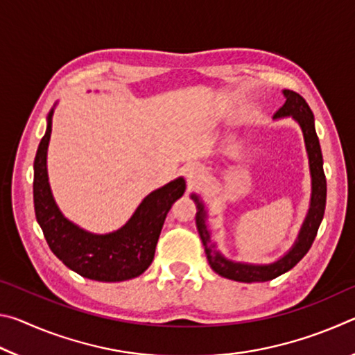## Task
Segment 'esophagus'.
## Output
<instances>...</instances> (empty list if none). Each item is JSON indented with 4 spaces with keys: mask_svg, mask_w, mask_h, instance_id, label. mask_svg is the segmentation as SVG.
Masks as SVG:
<instances>
[{
    "mask_svg": "<svg viewBox=\"0 0 355 355\" xmlns=\"http://www.w3.org/2000/svg\"><path fill=\"white\" fill-rule=\"evenodd\" d=\"M184 177L191 186H197L205 182V171L199 164H191L184 169Z\"/></svg>",
    "mask_w": 355,
    "mask_h": 355,
    "instance_id": "34e87169",
    "label": "esophagus"
}]
</instances>
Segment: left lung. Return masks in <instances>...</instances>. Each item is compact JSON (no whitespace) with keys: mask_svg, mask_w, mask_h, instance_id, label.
I'll return each instance as SVG.
<instances>
[{"mask_svg":"<svg viewBox=\"0 0 355 355\" xmlns=\"http://www.w3.org/2000/svg\"><path fill=\"white\" fill-rule=\"evenodd\" d=\"M285 97V105L274 114V119H285L291 117L294 122L299 125L302 131L305 150L309 156V167L311 177V196H310V207L307 216L300 225L297 238L286 254L282 255L279 260L266 264H255V263H244V261H233L228 260L227 257L222 255L218 249V244L213 241L211 230L208 225V209L205 203L200 199V196L191 194V199L194 200L197 213H196V224L197 230L203 245H205V254L208 258L209 266H211L216 274L220 277L243 282V284H252V282H268L272 280L279 275L290 271L291 268L302 260L304 255L307 254L311 244L315 241L318 228L321 225L324 209H326V175L322 171V153L320 147V139L316 136L315 130V117L311 112L310 106L307 105L299 94L293 91H282Z\"/></svg>","mask_w":355,"mask_h":355,"instance_id":"8db88e82","label":"left lung"}]
</instances>
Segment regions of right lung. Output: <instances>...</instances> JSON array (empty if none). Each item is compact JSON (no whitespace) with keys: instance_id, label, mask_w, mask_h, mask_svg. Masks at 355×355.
Instances as JSON below:
<instances>
[{"instance_id":"add662e5","label":"right lung","mask_w":355,"mask_h":355,"mask_svg":"<svg viewBox=\"0 0 355 355\" xmlns=\"http://www.w3.org/2000/svg\"><path fill=\"white\" fill-rule=\"evenodd\" d=\"M34 159V209L53 254L83 277L97 282H123L141 275L152 264L161 228L173 202L184 194L183 177L172 180L144 197L131 218L117 230L92 233L65 218L48 182L46 155L53 112Z\"/></svg>"}]
</instances>
